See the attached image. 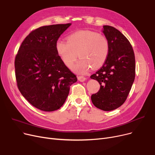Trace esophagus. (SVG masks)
<instances>
[{"mask_svg":"<svg viewBox=\"0 0 155 155\" xmlns=\"http://www.w3.org/2000/svg\"><path fill=\"white\" fill-rule=\"evenodd\" d=\"M87 78L85 77H84V76H78V80H79V81H80V82H84V81L86 80Z\"/></svg>","mask_w":155,"mask_h":155,"instance_id":"1","label":"esophagus"}]
</instances>
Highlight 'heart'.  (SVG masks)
I'll list each match as a JSON object with an SVG mask.
<instances>
[{"label":"heart","instance_id":"heart-1","mask_svg":"<svg viewBox=\"0 0 155 155\" xmlns=\"http://www.w3.org/2000/svg\"><path fill=\"white\" fill-rule=\"evenodd\" d=\"M56 50L66 66L71 68L78 55L80 60L73 69L85 73L92 67L96 70L106 61L109 53V43L104 35L94 31H78L70 35L67 41L58 40Z\"/></svg>","mask_w":155,"mask_h":155}]
</instances>
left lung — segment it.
Here are the masks:
<instances>
[{"mask_svg":"<svg viewBox=\"0 0 155 155\" xmlns=\"http://www.w3.org/2000/svg\"><path fill=\"white\" fill-rule=\"evenodd\" d=\"M103 32L109 43V53L102 67L91 76L101 85L91 100L96 107L110 111L127 99L135 78V56L131 43L119 30L104 26Z\"/></svg>","mask_w":155,"mask_h":155,"instance_id":"1","label":"left lung"}]
</instances>
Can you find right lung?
I'll use <instances>...</instances> for the list:
<instances>
[{"mask_svg": "<svg viewBox=\"0 0 155 155\" xmlns=\"http://www.w3.org/2000/svg\"><path fill=\"white\" fill-rule=\"evenodd\" d=\"M70 23L40 27L21 43L14 66L17 85L22 96L36 108L50 112L66 101L77 76L64 64L56 43Z\"/></svg>", "mask_w": 155, "mask_h": 155, "instance_id": "obj_1", "label": "right lung"}]
</instances>
